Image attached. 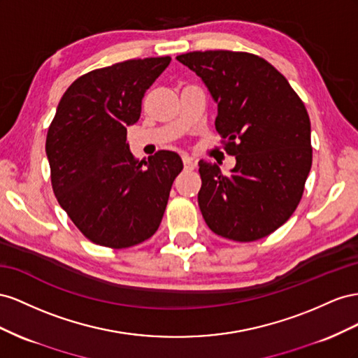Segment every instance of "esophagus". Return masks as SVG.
Listing matches in <instances>:
<instances>
[{
	"instance_id": "34e87169",
	"label": "esophagus",
	"mask_w": 358,
	"mask_h": 358,
	"mask_svg": "<svg viewBox=\"0 0 358 358\" xmlns=\"http://www.w3.org/2000/svg\"><path fill=\"white\" fill-rule=\"evenodd\" d=\"M181 159H182V165H185V169H187V171H192V169H195V162H193V159L190 157V156H187V155H182L181 156Z\"/></svg>"
}]
</instances>
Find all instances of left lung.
Returning <instances> with one entry per match:
<instances>
[{
  "mask_svg": "<svg viewBox=\"0 0 358 358\" xmlns=\"http://www.w3.org/2000/svg\"><path fill=\"white\" fill-rule=\"evenodd\" d=\"M177 59L217 103L216 130L237 163L223 176L199 160L198 203L208 228L249 243L270 236L297 208L312 166L310 120L299 94L268 61L249 52L195 50Z\"/></svg>",
  "mask_w": 358,
  "mask_h": 358,
  "instance_id": "8db88e82",
  "label": "left lung"
}]
</instances>
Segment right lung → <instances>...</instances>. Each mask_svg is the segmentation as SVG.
Segmentation results:
<instances>
[{"label":"right lung","mask_w":358,"mask_h":358,"mask_svg":"<svg viewBox=\"0 0 358 358\" xmlns=\"http://www.w3.org/2000/svg\"><path fill=\"white\" fill-rule=\"evenodd\" d=\"M171 57L135 58L79 76L61 97L46 136L58 203L99 246L126 249L148 240L182 169L177 152L148 160L129 151L127 126Z\"/></svg>","instance_id":"1"}]
</instances>
